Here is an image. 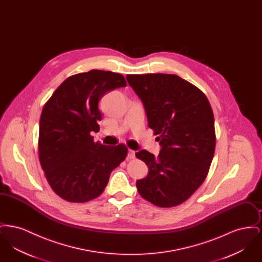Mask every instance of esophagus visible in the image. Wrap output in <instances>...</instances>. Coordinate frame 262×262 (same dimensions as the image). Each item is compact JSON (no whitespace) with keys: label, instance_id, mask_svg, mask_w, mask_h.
I'll return each mask as SVG.
<instances>
[{"label":"esophagus","instance_id":"1","mask_svg":"<svg viewBox=\"0 0 262 262\" xmlns=\"http://www.w3.org/2000/svg\"><path fill=\"white\" fill-rule=\"evenodd\" d=\"M127 158L128 159H135L136 158V152L134 150H128L127 152Z\"/></svg>","mask_w":262,"mask_h":262}]
</instances>
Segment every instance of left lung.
Instances as JSON below:
<instances>
[{"instance_id": "8db88e82", "label": "left lung", "mask_w": 262, "mask_h": 262, "mask_svg": "<svg viewBox=\"0 0 262 262\" xmlns=\"http://www.w3.org/2000/svg\"><path fill=\"white\" fill-rule=\"evenodd\" d=\"M126 79L162 146L158 157L147 150L136 153L149 168L147 177L137 181V190L156 206H177L202 185L211 165L216 136L210 103L178 75H127Z\"/></svg>"}]
</instances>
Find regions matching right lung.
I'll return each mask as SVG.
<instances>
[{"mask_svg":"<svg viewBox=\"0 0 262 262\" xmlns=\"http://www.w3.org/2000/svg\"><path fill=\"white\" fill-rule=\"evenodd\" d=\"M124 86V75L92 70L68 77L45 103L39 123V161L62 200L81 203L98 198L111 172L125 160V144L103 145L90 135L99 132L100 99Z\"/></svg>","mask_w":262,"mask_h":262,"instance_id":"1","label":"right lung"}]
</instances>
